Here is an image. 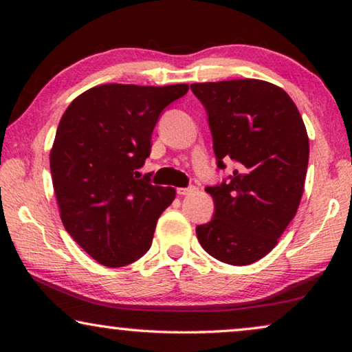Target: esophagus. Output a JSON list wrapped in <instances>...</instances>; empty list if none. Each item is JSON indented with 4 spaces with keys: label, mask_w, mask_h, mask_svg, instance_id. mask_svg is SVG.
Here are the masks:
<instances>
[{
    "label": "esophagus",
    "mask_w": 352,
    "mask_h": 352,
    "mask_svg": "<svg viewBox=\"0 0 352 352\" xmlns=\"http://www.w3.org/2000/svg\"><path fill=\"white\" fill-rule=\"evenodd\" d=\"M195 190H197V188H195V186H189V188H178L177 192L180 194V195H190V194H194Z\"/></svg>",
    "instance_id": "34e87169"
}]
</instances>
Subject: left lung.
Masks as SVG:
<instances>
[{
	"instance_id": "obj_1",
	"label": "left lung",
	"mask_w": 352,
	"mask_h": 352,
	"mask_svg": "<svg viewBox=\"0 0 352 352\" xmlns=\"http://www.w3.org/2000/svg\"><path fill=\"white\" fill-rule=\"evenodd\" d=\"M190 90L206 109L217 166L236 163L228 182L206 188L216 212L195 228L197 239L225 264H253L276 247L300 206L306 126L289 94L270 82H204Z\"/></svg>"
}]
</instances>
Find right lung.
<instances>
[{"label":"right lung","mask_w":352,"mask_h":352,"mask_svg":"<svg viewBox=\"0 0 352 352\" xmlns=\"http://www.w3.org/2000/svg\"><path fill=\"white\" fill-rule=\"evenodd\" d=\"M188 90L105 83L65 110L50 153L52 186L65 230L99 264L129 265L151 248L175 189L153 186L138 169L160 113Z\"/></svg>","instance_id":"1"}]
</instances>
